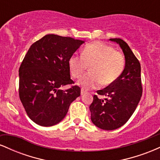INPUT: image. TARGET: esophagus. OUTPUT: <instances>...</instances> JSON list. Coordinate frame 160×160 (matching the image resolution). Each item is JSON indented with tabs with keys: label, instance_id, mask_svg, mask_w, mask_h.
Here are the masks:
<instances>
[{
	"label": "esophagus",
	"instance_id": "34e87169",
	"mask_svg": "<svg viewBox=\"0 0 160 160\" xmlns=\"http://www.w3.org/2000/svg\"><path fill=\"white\" fill-rule=\"evenodd\" d=\"M85 93H86V91L84 90L83 89H81V90H80V94L83 95V94H85Z\"/></svg>",
	"mask_w": 160,
	"mask_h": 160
}]
</instances>
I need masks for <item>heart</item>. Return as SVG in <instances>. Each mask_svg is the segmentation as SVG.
Returning <instances> with one entry per match:
<instances>
[{
    "mask_svg": "<svg viewBox=\"0 0 160 160\" xmlns=\"http://www.w3.org/2000/svg\"><path fill=\"white\" fill-rule=\"evenodd\" d=\"M90 65V72L78 80L83 89L96 88L103 83L108 86L120 77L125 68L123 55L111 46L101 42L87 44L82 49L81 56L73 55L68 59L71 74L78 78Z\"/></svg>",
    "mask_w": 160,
    "mask_h": 160,
    "instance_id": "b5f03b06",
    "label": "heart"
}]
</instances>
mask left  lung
<instances>
[{"label":"left lung","mask_w":160,"mask_h":160,"mask_svg":"<svg viewBox=\"0 0 160 160\" xmlns=\"http://www.w3.org/2000/svg\"><path fill=\"white\" fill-rule=\"evenodd\" d=\"M109 40L122 49L125 68L114 82L97 91L98 95L107 98L101 99L95 95L89 106L92 122L104 130H113L123 126L135 112L142 95L140 62L124 40L120 38Z\"/></svg>","instance_id":"left-lung-1"}]
</instances>
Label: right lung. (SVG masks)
<instances>
[{
    "label": "right lung",
    "instance_id": "obj_1",
    "mask_svg": "<svg viewBox=\"0 0 160 160\" xmlns=\"http://www.w3.org/2000/svg\"><path fill=\"white\" fill-rule=\"evenodd\" d=\"M85 41L47 34L31 46L19 70V98L29 118L41 126L65 118L70 104L80 95L71 79L68 59Z\"/></svg>",
    "mask_w": 160,
    "mask_h": 160
}]
</instances>
